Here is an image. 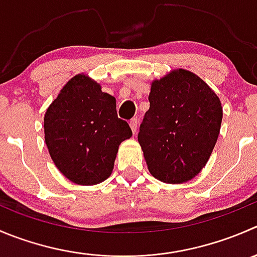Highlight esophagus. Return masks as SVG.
I'll return each instance as SVG.
<instances>
[{
    "mask_svg": "<svg viewBox=\"0 0 257 257\" xmlns=\"http://www.w3.org/2000/svg\"><path fill=\"white\" fill-rule=\"evenodd\" d=\"M129 125H131V129H132V132H133V134H136L137 129H138V119L137 118L132 119V120L129 121Z\"/></svg>",
    "mask_w": 257,
    "mask_h": 257,
    "instance_id": "1",
    "label": "esophagus"
}]
</instances>
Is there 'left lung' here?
Returning a JSON list of instances; mask_svg holds the SVG:
<instances>
[{
	"instance_id": "obj_1",
	"label": "left lung",
	"mask_w": 257,
	"mask_h": 257,
	"mask_svg": "<svg viewBox=\"0 0 257 257\" xmlns=\"http://www.w3.org/2000/svg\"><path fill=\"white\" fill-rule=\"evenodd\" d=\"M138 134L148 171L164 183L195 178L210 159L222 121L217 94L198 75L176 69L151 84Z\"/></svg>"
}]
</instances>
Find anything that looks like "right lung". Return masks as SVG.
I'll return each instance as SVG.
<instances>
[{
	"instance_id": "right-lung-1",
	"label": "right lung",
	"mask_w": 257,
	"mask_h": 257,
	"mask_svg": "<svg viewBox=\"0 0 257 257\" xmlns=\"http://www.w3.org/2000/svg\"><path fill=\"white\" fill-rule=\"evenodd\" d=\"M45 143L56 168L80 186L104 182L111 174L123 141L132 137L118 118L116 100L100 84L78 74L62 86L44 116Z\"/></svg>"
}]
</instances>
